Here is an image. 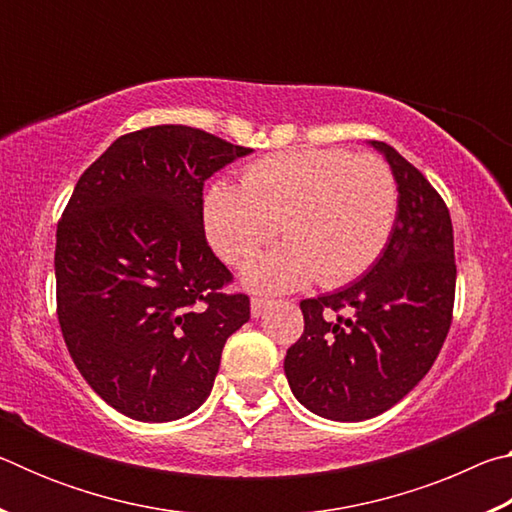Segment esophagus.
Here are the masks:
<instances>
[{
	"mask_svg": "<svg viewBox=\"0 0 512 512\" xmlns=\"http://www.w3.org/2000/svg\"><path fill=\"white\" fill-rule=\"evenodd\" d=\"M268 307H271V300L255 296L253 300H250V316H253V318H259V316L264 314V311H266Z\"/></svg>",
	"mask_w": 512,
	"mask_h": 512,
	"instance_id": "esophagus-1",
	"label": "esophagus"
}]
</instances>
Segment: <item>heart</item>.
Returning a JSON list of instances; mask_svg holds the SVG:
<instances>
[{
  "label": "heart",
  "instance_id": "heart-1",
  "mask_svg": "<svg viewBox=\"0 0 512 512\" xmlns=\"http://www.w3.org/2000/svg\"><path fill=\"white\" fill-rule=\"evenodd\" d=\"M395 216L388 164L339 149L266 155L244 171L241 187L219 180L203 201L205 235L225 262H246L277 230L287 237L241 273L257 291H293L316 277L325 287L354 280L386 248Z\"/></svg>",
  "mask_w": 512,
  "mask_h": 512
}]
</instances>
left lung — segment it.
Wrapping results in <instances>:
<instances>
[{
    "label": "left lung",
    "instance_id": "8db88e82",
    "mask_svg": "<svg viewBox=\"0 0 512 512\" xmlns=\"http://www.w3.org/2000/svg\"><path fill=\"white\" fill-rule=\"evenodd\" d=\"M368 144L384 155L397 185L391 239L357 282L300 302L305 332L284 359L296 400L336 422L375 418L411 393L452 325L456 264L447 205L393 146ZM339 308L353 318L334 317Z\"/></svg>",
    "mask_w": 512,
    "mask_h": 512
}]
</instances>
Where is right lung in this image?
<instances>
[{
	"instance_id": "obj_1",
	"label": "right lung",
	"mask_w": 512,
	"mask_h": 512,
	"mask_svg": "<svg viewBox=\"0 0 512 512\" xmlns=\"http://www.w3.org/2000/svg\"><path fill=\"white\" fill-rule=\"evenodd\" d=\"M253 149L189 126L121 135L85 169L56 232L58 323L103 402L140 422L194 413L248 323L207 246L203 185Z\"/></svg>"
}]
</instances>
